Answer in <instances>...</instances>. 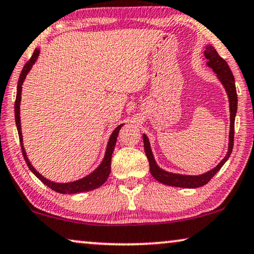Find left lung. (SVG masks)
<instances>
[{
    "label": "left lung",
    "mask_w": 254,
    "mask_h": 254,
    "mask_svg": "<svg viewBox=\"0 0 254 254\" xmlns=\"http://www.w3.org/2000/svg\"><path fill=\"white\" fill-rule=\"evenodd\" d=\"M204 56L207 59L206 65L213 69V71L217 74L219 81L222 83L225 86V90L227 94H228L229 100V111H230V131H229V142H228V151H227L226 156L220 163H219L214 169L210 170L203 175L199 176H186V175H177V173H171L162 170L160 166L155 162L154 155L151 153L149 140L147 138L146 134L142 135L143 139V147H145L146 156L148 158L149 162V170L151 176L156 179L158 183H162L168 186L173 187H181V188H198L206 185L209 181L213 178V176L217 173L219 170L222 168L227 160H228L230 154H232L233 146H234V127H235V116L237 112V93H236V86H235V79H234V75L230 70L228 64L222 59L215 49L212 45H206L205 51H204Z\"/></svg>",
    "instance_id": "obj_1"
}]
</instances>
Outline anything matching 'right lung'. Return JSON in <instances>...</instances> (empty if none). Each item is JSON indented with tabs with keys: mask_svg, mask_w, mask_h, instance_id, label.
Listing matches in <instances>:
<instances>
[{
	"mask_svg": "<svg viewBox=\"0 0 254 254\" xmlns=\"http://www.w3.org/2000/svg\"><path fill=\"white\" fill-rule=\"evenodd\" d=\"M39 55H40V50L39 49H35L32 58L25 64L24 68H22L20 76H19V79H18V85H17V97H16V103H14V119H16V126H17L18 134H19V140H20L22 155H24V158L30 171L39 178L44 185H47L49 188H51L52 190L60 192V194H76V192L93 190V189L100 187L101 185L105 184L106 180H107V178L109 177V173H111L112 155L115 148L116 139H117V135H119L120 128L123 127V124H120V126L113 131L111 138L108 140V145H107V148H106V153H105V157L103 162H101V164L98 166L93 172H91L89 176L82 178V179H78L76 181H71V183L59 184V183H54V181L48 180L47 178H44L42 175H40V173L34 169V166L30 164L27 155H26L24 143H22V133H21V124H20V101H21V89H22L21 85L22 83H24L26 76H27V74L29 73V70L32 69L33 65L37 60Z\"/></svg>",
	"mask_w": 254,
	"mask_h": 254,
	"instance_id": "1",
	"label": "right lung"
}]
</instances>
